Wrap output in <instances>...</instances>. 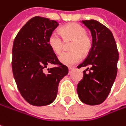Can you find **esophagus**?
Segmentation results:
<instances>
[{
	"label": "esophagus",
	"instance_id": "esophagus-1",
	"mask_svg": "<svg viewBox=\"0 0 126 126\" xmlns=\"http://www.w3.org/2000/svg\"><path fill=\"white\" fill-rule=\"evenodd\" d=\"M68 69H69V73H70V72H72V70H73L75 68L72 67H69L68 68Z\"/></svg>",
	"mask_w": 126,
	"mask_h": 126
}]
</instances>
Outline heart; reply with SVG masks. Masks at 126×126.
Segmentation results:
<instances>
[{
    "instance_id": "b5f03b06",
    "label": "heart",
    "mask_w": 126,
    "mask_h": 126,
    "mask_svg": "<svg viewBox=\"0 0 126 126\" xmlns=\"http://www.w3.org/2000/svg\"><path fill=\"white\" fill-rule=\"evenodd\" d=\"M60 33L62 36L56 31L51 32L48 38V44L51 50L59 54L63 48L62 38L64 41L72 40L69 46L72 51L63 52L59 57L60 62L64 65L72 66L78 63L82 57L81 53L86 54L92 48L91 37L87 34L85 28L78 23H72L63 26L60 30Z\"/></svg>"
}]
</instances>
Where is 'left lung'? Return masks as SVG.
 Returning a JSON list of instances; mask_svg holds the SVG:
<instances>
[{"instance_id": "8db88e82", "label": "left lung", "mask_w": 126, "mask_h": 126, "mask_svg": "<svg viewBox=\"0 0 126 126\" xmlns=\"http://www.w3.org/2000/svg\"><path fill=\"white\" fill-rule=\"evenodd\" d=\"M82 22L91 32L93 46L87 58L77 66L87 68L77 91L82 103L96 105L103 103L110 92L117 75L118 51L112 32L103 24L95 20Z\"/></svg>"}]
</instances>
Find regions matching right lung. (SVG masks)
Listing matches in <instances>:
<instances>
[{
    "mask_svg": "<svg viewBox=\"0 0 126 126\" xmlns=\"http://www.w3.org/2000/svg\"><path fill=\"white\" fill-rule=\"evenodd\" d=\"M56 21L35 16L16 35L12 49V70L18 91L32 105L44 106L56 98L60 80L68 74L50 48L48 38L58 26ZM48 64L57 67L45 70Z\"/></svg>",
    "mask_w": 126,
    "mask_h": 126,
    "instance_id": "1",
    "label": "right lung"
}]
</instances>
